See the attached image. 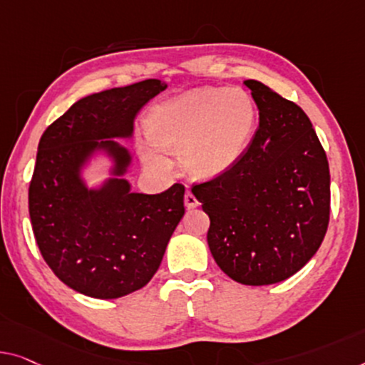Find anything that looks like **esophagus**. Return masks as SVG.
<instances>
[{
	"mask_svg": "<svg viewBox=\"0 0 365 365\" xmlns=\"http://www.w3.org/2000/svg\"><path fill=\"white\" fill-rule=\"evenodd\" d=\"M183 201H185V206H187L188 210H190V208H195V206H198V200H197V197H195V195H193L192 190H187V192H185Z\"/></svg>",
	"mask_w": 365,
	"mask_h": 365,
	"instance_id": "34e87169",
	"label": "esophagus"
}]
</instances>
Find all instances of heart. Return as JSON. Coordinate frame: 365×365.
<instances>
[{"instance_id":"1","label":"heart","mask_w":365,"mask_h":365,"mask_svg":"<svg viewBox=\"0 0 365 365\" xmlns=\"http://www.w3.org/2000/svg\"><path fill=\"white\" fill-rule=\"evenodd\" d=\"M255 129V106L239 88H195L152 113V143L143 148L149 167L167 170L165 153L183 154L185 168L198 178L221 175L246 154Z\"/></svg>"}]
</instances>
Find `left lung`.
<instances>
[{
  "instance_id": "obj_1",
  "label": "left lung",
  "mask_w": 365,
  "mask_h": 365,
  "mask_svg": "<svg viewBox=\"0 0 365 365\" xmlns=\"http://www.w3.org/2000/svg\"><path fill=\"white\" fill-rule=\"evenodd\" d=\"M259 128L230 170L192 192L210 216L216 264L242 285H270L297 274L322 246L329 222V165L300 106L246 80Z\"/></svg>"
}]
</instances>
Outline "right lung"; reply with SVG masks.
Instances as JSON below:
<instances>
[{
	"label": "right lung",
	"instance_id": "obj_1",
	"mask_svg": "<svg viewBox=\"0 0 365 365\" xmlns=\"http://www.w3.org/2000/svg\"><path fill=\"white\" fill-rule=\"evenodd\" d=\"M167 88L160 80L105 90L78 100L46 129L29 185V216L39 251L65 285L111 300L133 293L159 269L185 215L182 183L157 195L133 193L130 154L113 138H130L134 118ZM96 150L115 162V175L88 189L81 167Z\"/></svg>",
	"mask_w": 365,
	"mask_h": 365
}]
</instances>
